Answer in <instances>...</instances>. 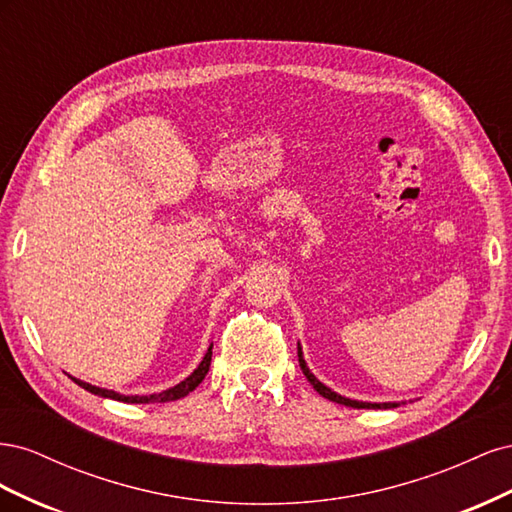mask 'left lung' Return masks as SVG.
<instances>
[{
    "label": "left lung",
    "mask_w": 512,
    "mask_h": 512,
    "mask_svg": "<svg viewBox=\"0 0 512 512\" xmlns=\"http://www.w3.org/2000/svg\"><path fill=\"white\" fill-rule=\"evenodd\" d=\"M299 365H301V369H303V374H305V378L309 380V384L314 386V389L324 397V399H329V401H335V404H342V406H348V408H397L399 404H369V401H356V399H348V397H342V395H337L335 391H331L329 386H324L312 371H309V367H307V363H305V359H303V352H301V346H299Z\"/></svg>",
    "instance_id": "1"
}]
</instances>
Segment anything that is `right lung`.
Returning a JSON list of instances; mask_svg holds the SVG:
<instances>
[{
	"label": "right lung",
	"instance_id": "1",
	"mask_svg": "<svg viewBox=\"0 0 512 512\" xmlns=\"http://www.w3.org/2000/svg\"><path fill=\"white\" fill-rule=\"evenodd\" d=\"M211 348L213 344L209 346L207 354L203 356V361H200V365L192 371V374L185 378L183 382L175 384L173 389H166L162 393H153V395H119L115 391H108V389H100V386H94L89 382H83L79 378H72L76 384L83 386L85 391L94 393V395H100V397H108V399H115V401H123V404H164V401H175V399H181L185 395H190L196 386L205 380L207 371H209V365H211Z\"/></svg>",
	"mask_w": 512,
	"mask_h": 512
}]
</instances>
